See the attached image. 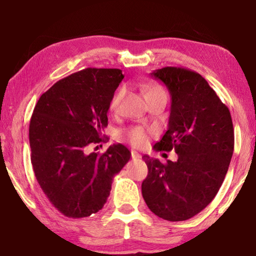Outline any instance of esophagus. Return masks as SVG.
Here are the masks:
<instances>
[{
    "instance_id": "1",
    "label": "esophagus",
    "mask_w": 256,
    "mask_h": 256,
    "mask_svg": "<svg viewBox=\"0 0 256 256\" xmlns=\"http://www.w3.org/2000/svg\"><path fill=\"white\" fill-rule=\"evenodd\" d=\"M131 154H132V158H133V159H138V158H141L140 154L136 152V151H134V150H132V151H131Z\"/></svg>"
}]
</instances>
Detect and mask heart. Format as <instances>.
<instances>
[{
    "label": "heart",
    "instance_id": "b5f03b06",
    "mask_svg": "<svg viewBox=\"0 0 256 256\" xmlns=\"http://www.w3.org/2000/svg\"><path fill=\"white\" fill-rule=\"evenodd\" d=\"M159 92H164V90L162 88H159V86H156V88H152L151 90H149L148 94H146V96H149L150 94ZM125 92H126V89H125L124 86H120V88L116 90V92L114 94V96L112 97L110 104V107L112 110H114V112L118 110L120 102H122V99L125 96ZM128 140L131 141V144L136 146H144L146 142H148V134H146V130H144L140 126L130 128L128 131Z\"/></svg>",
    "mask_w": 256,
    "mask_h": 256
}]
</instances>
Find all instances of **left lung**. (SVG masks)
<instances>
[{
	"instance_id": "obj_1",
	"label": "left lung",
	"mask_w": 256,
	"mask_h": 256,
	"mask_svg": "<svg viewBox=\"0 0 256 256\" xmlns=\"http://www.w3.org/2000/svg\"><path fill=\"white\" fill-rule=\"evenodd\" d=\"M162 81L172 97L168 130L154 146L172 151L176 162L144 156L148 176L142 196L156 216L183 222L214 200L227 174L234 151V128L228 107L198 73L166 66L151 73Z\"/></svg>"
}]
</instances>
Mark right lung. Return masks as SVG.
Masks as SVG:
<instances>
[{"mask_svg":"<svg viewBox=\"0 0 256 256\" xmlns=\"http://www.w3.org/2000/svg\"><path fill=\"white\" fill-rule=\"evenodd\" d=\"M123 78L118 68H84L56 82L34 106L29 124L32 170L50 202L68 218L102 210L112 178L131 158L120 144L102 154L88 152L90 146L107 141V112Z\"/></svg>","mask_w":256,"mask_h":256,"instance_id":"1","label":"right lung"}]
</instances>
